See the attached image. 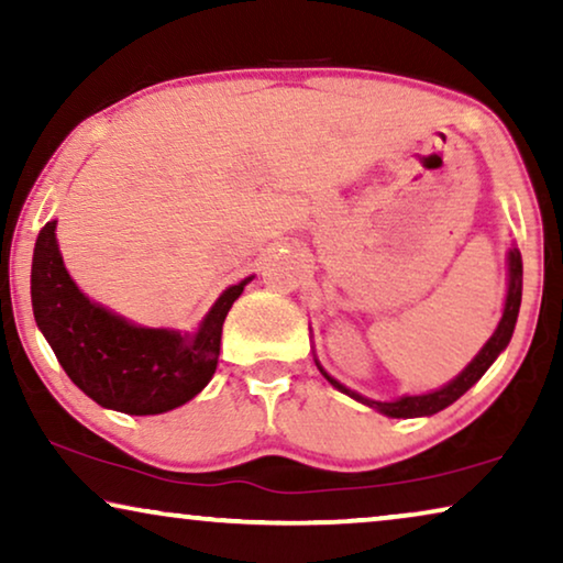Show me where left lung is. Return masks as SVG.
I'll return each instance as SVG.
<instances>
[{"label": "left lung", "instance_id": "left-lung-1", "mask_svg": "<svg viewBox=\"0 0 563 563\" xmlns=\"http://www.w3.org/2000/svg\"><path fill=\"white\" fill-rule=\"evenodd\" d=\"M507 274H510V282H507V299H505V312H503V320H499V325L495 333L487 343H484V349L476 353L472 364H468L464 372H461L456 379L445 384V387L435 389V391H428V395H405L395 399V402H376V399H368L364 395H358V391H353L349 387H343L341 382H335L333 376H330L325 368H322L318 361V368L322 372V376L333 384L335 389H341L343 395H349L353 399H358V402H364L372 407V410L387 415V418H422V415H435L441 412L443 407H449L456 402V399L464 395L474 387L476 382L482 379L484 372L495 364V358L499 356L507 349V343H510L512 338V330H515V322H518V312H520V297H522V258H520V251L518 249H510L507 253Z\"/></svg>", "mask_w": 563, "mask_h": 563}]
</instances>
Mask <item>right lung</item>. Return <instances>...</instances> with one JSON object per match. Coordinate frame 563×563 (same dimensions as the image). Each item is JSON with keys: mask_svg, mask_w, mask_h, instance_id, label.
<instances>
[{"mask_svg": "<svg viewBox=\"0 0 563 563\" xmlns=\"http://www.w3.org/2000/svg\"><path fill=\"white\" fill-rule=\"evenodd\" d=\"M233 284L195 335L141 328L81 295L56 241V220L37 233L30 274L35 322L76 387L107 410L161 415L207 387L218 368L222 322L245 284Z\"/></svg>", "mask_w": 563, "mask_h": 563, "instance_id": "1", "label": "right lung"}]
</instances>
